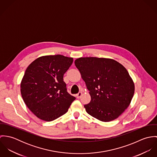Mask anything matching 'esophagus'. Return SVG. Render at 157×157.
<instances>
[{
  "mask_svg": "<svg viewBox=\"0 0 157 157\" xmlns=\"http://www.w3.org/2000/svg\"><path fill=\"white\" fill-rule=\"evenodd\" d=\"M82 92H79L77 95H76V96H77V98H80L81 97H82Z\"/></svg>",
  "mask_w": 157,
  "mask_h": 157,
  "instance_id": "34e87169",
  "label": "esophagus"
}]
</instances>
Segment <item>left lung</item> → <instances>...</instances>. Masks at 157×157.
Returning <instances> with one entry per match:
<instances>
[{"label":"left lung","instance_id":"left-lung-1","mask_svg":"<svg viewBox=\"0 0 157 157\" xmlns=\"http://www.w3.org/2000/svg\"><path fill=\"white\" fill-rule=\"evenodd\" d=\"M87 89L90 101L84 106L93 117L104 122L117 118L130 105L134 83L127 69L107 58L80 57L75 60Z\"/></svg>","mask_w":157,"mask_h":157}]
</instances>
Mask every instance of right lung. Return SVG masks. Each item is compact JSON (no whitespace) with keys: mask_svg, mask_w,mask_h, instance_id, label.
<instances>
[{"mask_svg":"<svg viewBox=\"0 0 157 157\" xmlns=\"http://www.w3.org/2000/svg\"><path fill=\"white\" fill-rule=\"evenodd\" d=\"M73 58L62 55L42 56L26 68L21 83L23 100L39 119L51 121L67 112L75 98L67 92L63 75Z\"/></svg>","mask_w":157,"mask_h":157,"instance_id":"1","label":"right lung"}]
</instances>
